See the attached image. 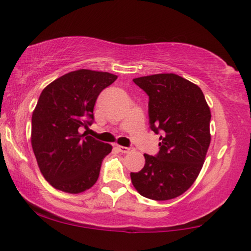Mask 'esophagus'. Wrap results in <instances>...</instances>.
<instances>
[{
	"instance_id": "esophagus-1",
	"label": "esophagus",
	"mask_w": 251,
	"mask_h": 251,
	"mask_svg": "<svg viewBox=\"0 0 251 251\" xmlns=\"http://www.w3.org/2000/svg\"><path fill=\"white\" fill-rule=\"evenodd\" d=\"M117 150L120 151L121 152H124V154H127V152L133 151L134 148L133 147H125V146H120V145H118L117 146Z\"/></svg>"
}]
</instances>
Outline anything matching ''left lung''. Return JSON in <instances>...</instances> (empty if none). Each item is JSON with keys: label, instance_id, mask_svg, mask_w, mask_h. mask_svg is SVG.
Here are the masks:
<instances>
[{"label": "left lung", "instance_id": "left-lung-1", "mask_svg": "<svg viewBox=\"0 0 251 251\" xmlns=\"http://www.w3.org/2000/svg\"><path fill=\"white\" fill-rule=\"evenodd\" d=\"M150 97L151 129L160 135L157 155L145 156V166L130 173L142 196L168 201L184 194L196 180L210 144V109L197 85L176 74L134 78Z\"/></svg>", "mask_w": 251, "mask_h": 251}]
</instances>
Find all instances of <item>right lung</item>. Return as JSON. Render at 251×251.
I'll return each instance as SVG.
<instances>
[{
	"mask_svg": "<svg viewBox=\"0 0 251 251\" xmlns=\"http://www.w3.org/2000/svg\"><path fill=\"white\" fill-rule=\"evenodd\" d=\"M116 75L78 70L55 79L41 93L32 115V147L42 175L54 188L78 194L99 179L101 161L112 151L83 129L94 123L100 93Z\"/></svg>",
	"mask_w": 251,
	"mask_h": 251,
	"instance_id": "obj_1",
	"label": "right lung"
}]
</instances>
